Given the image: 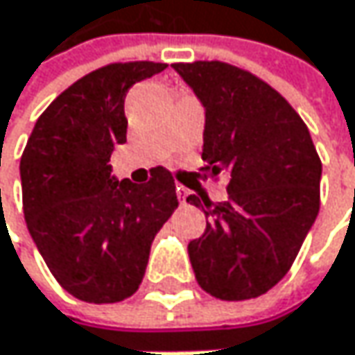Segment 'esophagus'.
I'll use <instances>...</instances> for the list:
<instances>
[{
  "mask_svg": "<svg viewBox=\"0 0 355 355\" xmlns=\"http://www.w3.org/2000/svg\"><path fill=\"white\" fill-rule=\"evenodd\" d=\"M175 194H178L180 202H186V198H188V190L184 186H175Z\"/></svg>",
  "mask_w": 355,
  "mask_h": 355,
  "instance_id": "obj_1",
  "label": "esophagus"
}]
</instances>
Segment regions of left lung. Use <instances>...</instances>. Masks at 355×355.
Here are the masks:
<instances>
[{
    "mask_svg": "<svg viewBox=\"0 0 355 355\" xmlns=\"http://www.w3.org/2000/svg\"><path fill=\"white\" fill-rule=\"evenodd\" d=\"M171 67L204 108L206 169L229 178L225 202L188 196L208 216L188 245L194 276L220 300L261 296L286 276L319 214L321 159L302 118L255 75L218 61Z\"/></svg>",
    "mask_w": 355,
    "mask_h": 355,
    "instance_id": "8db88e82",
    "label": "left lung"
}]
</instances>
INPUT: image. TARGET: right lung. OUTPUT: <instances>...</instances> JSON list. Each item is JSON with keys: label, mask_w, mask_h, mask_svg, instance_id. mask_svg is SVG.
Here are the masks:
<instances>
[{"label": "right lung", "mask_w": 355, "mask_h": 355, "mask_svg": "<svg viewBox=\"0 0 355 355\" xmlns=\"http://www.w3.org/2000/svg\"><path fill=\"white\" fill-rule=\"evenodd\" d=\"M165 63H116L81 77L42 112L20 159L24 218L51 274L79 300L132 296L155 235L178 208L163 167L147 184L118 180L110 155L126 143V92Z\"/></svg>", "instance_id": "add662e5"}]
</instances>
